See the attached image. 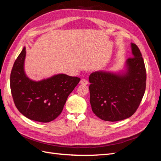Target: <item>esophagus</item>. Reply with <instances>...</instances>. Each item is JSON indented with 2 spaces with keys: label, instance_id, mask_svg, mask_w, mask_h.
<instances>
[{
  "label": "esophagus",
  "instance_id": "obj_1",
  "mask_svg": "<svg viewBox=\"0 0 161 161\" xmlns=\"http://www.w3.org/2000/svg\"><path fill=\"white\" fill-rule=\"evenodd\" d=\"M80 84H82V85H87L89 83V82H88V80H86V79H82L80 81Z\"/></svg>",
  "mask_w": 161,
  "mask_h": 161
}]
</instances>
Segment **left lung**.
Instances as JSON below:
<instances>
[{
	"instance_id": "obj_1",
	"label": "left lung",
	"mask_w": 161,
	"mask_h": 161,
	"mask_svg": "<svg viewBox=\"0 0 161 161\" xmlns=\"http://www.w3.org/2000/svg\"><path fill=\"white\" fill-rule=\"evenodd\" d=\"M131 46L133 57L126 61L125 73L97 71L89 76L91 108L102 120L117 121L130 118L142 99L147 72L138 47L135 43Z\"/></svg>"
}]
</instances>
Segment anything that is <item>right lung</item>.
<instances>
[{"instance_id": "1", "label": "right lung", "mask_w": 161, "mask_h": 161, "mask_svg": "<svg viewBox=\"0 0 161 161\" xmlns=\"http://www.w3.org/2000/svg\"><path fill=\"white\" fill-rule=\"evenodd\" d=\"M25 54L24 47L11 73L10 86L14 105L30 119L50 122L62 113L68 97L80 79L59 74L40 81L31 80L24 72Z\"/></svg>"}]
</instances>
